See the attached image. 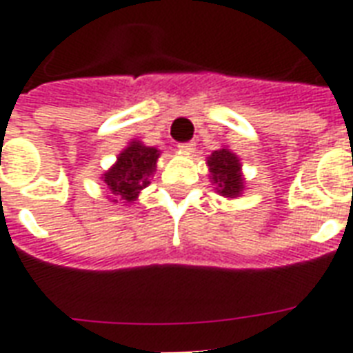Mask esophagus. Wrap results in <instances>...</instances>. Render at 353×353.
Here are the masks:
<instances>
[{"label": "esophagus", "mask_w": 353, "mask_h": 353, "mask_svg": "<svg viewBox=\"0 0 353 353\" xmlns=\"http://www.w3.org/2000/svg\"><path fill=\"white\" fill-rule=\"evenodd\" d=\"M177 148H179V152H183V154H192L194 148H196V143H192V141H188V143H179L177 144Z\"/></svg>", "instance_id": "esophagus-1"}]
</instances>
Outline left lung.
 <instances>
[{
	"label": "left lung",
	"mask_w": 353,
	"mask_h": 353,
	"mask_svg": "<svg viewBox=\"0 0 353 353\" xmlns=\"http://www.w3.org/2000/svg\"><path fill=\"white\" fill-rule=\"evenodd\" d=\"M210 170V181L216 185V190L225 198H238L243 190L240 159L229 148L214 150L207 159Z\"/></svg>",
	"instance_id": "8db88e82"
}]
</instances>
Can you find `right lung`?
Wrapping results in <instances>:
<instances>
[{"instance_id":"1","label":"right lung","mask_w":353,"mask_h":353,"mask_svg":"<svg viewBox=\"0 0 353 353\" xmlns=\"http://www.w3.org/2000/svg\"><path fill=\"white\" fill-rule=\"evenodd\" d=\"M157 157L159 150L144 146L141 141H132L119 154L117 163L106 174H102V181L106 183L113 196H119L124 203H132L137 199L139 192L150 185Z\"/></svg>"}]
</instances>
